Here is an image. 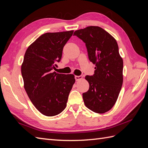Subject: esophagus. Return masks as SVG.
I'll return each instance as SVG.
<instances>
[{"label":"esophagus","instance_id":"34e87169","mask_svg":"<svg viewBox=\"0 0 148 148\" xmlns=\"http://www.w3.org/2000/svg\"><path fill=\"white\" fill-rule=\"evenodd\" d=\"M75 78L76 79V81H79V80L82 79L83 78V77L82 75H79V76H75Z\"/></svg>","mask_w":148,"mask_h":148}]
</instances>
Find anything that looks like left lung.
<instances>
[{
    "mask_svg": "<svg viewBox=\"0 0 148 148\" xmlns=\"http://www.w3.org/2000/svg\"><path fill=\"white\" fill-rule=\"evenodd\" d=\"M73 36L85 43L88 59L96 65L94 75L85 77L89 88L83 93L84 104L96 113H105L115 104L123 83V63L117 41L99 26L77 30Z\"/></svg>",
    "mask_w": 148,
    "mask_h": 148,
    "instance_id": "8db88e82",
    "label": "left lung"
}]
</instances>
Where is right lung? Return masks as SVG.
<instances>
[{"instance_id":"right-lung-1","label":"right lung","mask_w":148,"mask_h":148,"mask_svg":"<svg viewBox=\"0 0 148 148\" xmlns=\"http://www.w3.org/2000/svg\"><path fill=\"white\" fill-rule=\"evenodd\" d=\"M73 33L69 31L44 34L28 47L24 56L21 75L26 92L36 108L48 117L65 109L75 82L73 75L53 72Z\"/></svg>"}]
</instances>
